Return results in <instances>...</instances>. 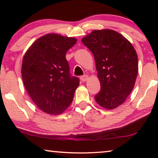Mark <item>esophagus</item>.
Instances as JSON below:
<instances>
[{
	"instance_id": "1",
	"label": "esophagus",
	"mask_w": 158,
	"mask_h": 158,
	"mask_svg": "<svg viewBox=\"0 0 158 158\" xmlns=\"http://www.w3.org/2000/svg\"><path fill=\"white\" fill-rule=\"evenodd\" d=\"M88 79V76L87 75H83V76L81 77V81H83V82L87 81Z\"/></svg>"
}]
</instances>
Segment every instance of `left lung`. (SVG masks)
I'll list each match as a JSON object with an SVG mask.
<instances>
[{"instance_id":"8db88e82","label":"left lung","mask_w":158,"mask_h":158,"mask_svg":"<svg viewBox=\"0 0 158 158\" xmlns=\"http://www.w3.org/2000/svg\"><path fill=\"white\" fill-rule=\"evenodd\" d=\"M92 52L101 90L95 96L98 105L114 109L126 101L135 86L138 57L130 42L111 29L94 30L82 39Z\"/></svg>"}]
</instances>
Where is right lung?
<instances>
[{
  "instance_id": "obj_1",
  "label": "right lung",
  "mask_w": 158,
  "mask_h": 158,
  "mask_svg": "<svg viewBox=\"0 0 158 158\" xmlns=\"http://www.w3.org/2000/svg\"><path fill=\"white\" fill-rule=\"evenodd\" d=\"M74 37L47 34L32 44L23 55V85L36 106L58 115L72 103L79 78L72 76L65 55L76 44Z\"/></svg>"
}]
</instances>
